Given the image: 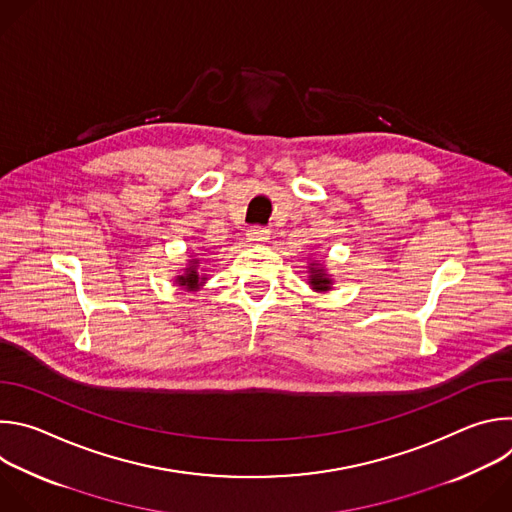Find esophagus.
I'll return each instance as SVG.
<instances>
[{"mask_svg": "<svg viewBox=\"0 0 512 512\" xmlns=\"http://www.w3.org/2000/svg\"><path fill=\"white\" fill-rule=\"evenodd\" d=\"M269 229H265V227H251L249 231H247V241H251V243H267L269 241Z\"/></svg>", "mask_w": 512, "mask_h": 512, "instance_id": "obj_1", "label": "esophagus"}]
</instances>
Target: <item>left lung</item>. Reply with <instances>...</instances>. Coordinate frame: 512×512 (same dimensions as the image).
Here are the masks:
<instances>
[{"label": "left lung", "mask_w": 512, "mask_h": 512, "mask_svg": "<svg viewBox=\"0 0 512 512\" xmlns=\"http://www.w3.org/2000/svg\"><path fill=\"white\" fill-rule=\"evenodd\" d=\"M310 285L314 287V289H330V285H332V281L328 279V275L324 273V269H320L318 267V263H312V271H310Z\"/></svg>", "instance_id": "1"}]
</instances>
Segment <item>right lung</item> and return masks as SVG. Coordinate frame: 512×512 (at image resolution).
<instances>
[{
  "instance_id": "right-lung-1",
  "label": "right lung",
  "mask_w": 512,
  "mask_h": 512,
  "mask_svg": "<svg viewBox=\"0 0 512 512\" xmlns=\"http://www.w3.org/2000/svg\"><path fill=\"white\" fill-rule=\"evenodd\" d=\"M196 263H198V261H192L190 269H188L184 275H178V283H180V285H186L188 289H196L198 283L204 281V277H200L198 271H196Z\"/></svg>"
}]
</instances>
